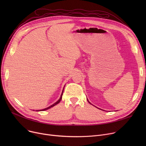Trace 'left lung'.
Wrapping results in <instances>:
<instances>
[{"label":"left lung","mask_w":146,"mask_h":146,"mask_svg":"<svg viewBox=\"0 0 146 146\" xmlns=\"http://www.w3.org/2000/svg\"><path fill=\"white\" fill-rule=\"evenodd\" d=\"M87 100H88V102H89V104H91V103H90V102H89V101H88V99H87Z\"/></svg>","instance_id":"obj_1"}]
</instances>
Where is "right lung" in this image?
I'll use <instances>...</instances> for the list:
<instances>
[{"mask_svg": "<svg viewBox=\"0 0 146 146\" xmlns=\"http://www.w3.org/2000/svg\"><path fill=\"white\" fill-rule=\"evenodd\" d=\"M63 90H64V88H63V91H62V93H61V96H60V99H58V100L56 102H55L54 104H53L52 105H51V106H48V107H47V108H44V109H43V110H36V111H45V110H48V109H50V108H52V107H53L54 106H55V105H56L57 104H58L60 101H61V99H62V95H63Z\"/></svg>", "mask_w": 146, "mask_h": 146, "instance_id": "obj_1", "label": "right lung"}]
</instances>
